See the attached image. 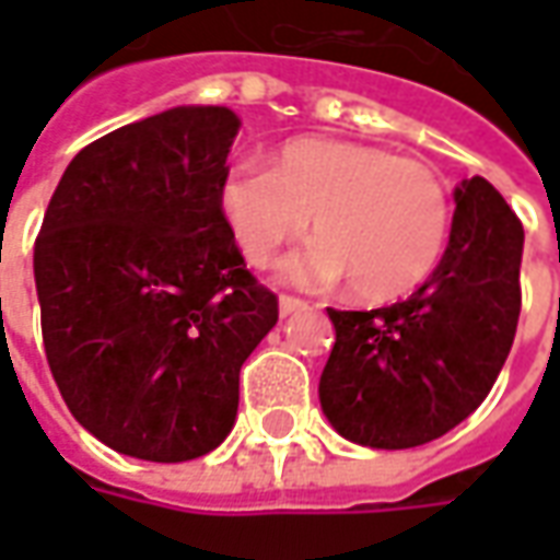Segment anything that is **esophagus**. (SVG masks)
Here are the masks:
<instances>
[{
	"label": "esophagus",
	"instance_id": "obj_1",
	"mask_svg": "<svg viewBox=\"0 0 560 560\" xmlns=\"http://www.w3.org/2000/svg\"><path fill=\"white\" fill-rule=\"evenodd\" d=\"M305 308H308V303H305V300H296V296H279L281 317L296 315V312H305Z\"/></svg>",
	"mask_w": 560,
	"mask_h": 560
}]
</instances>
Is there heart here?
<instances>
[{"label":"heart","instance_id":"b5f03b06","mask_svg":"<svg viewBox=\"0 0 560 560\" xmlns=\"http://www.w3.org/2000/svg\"><path fill=\"white\" fill-rule=\"evenodd\" d=\"M219 203L252 267H267L312 221L320 236L281 264V279L305 288L348 279L372 303L420 288L450 240L441 176L425 161L357 140H288L272 171L252 161L233 167Z\"/></svg>","mask_w":560,"mask_h":560}]
</instances>
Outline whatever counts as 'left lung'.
<instances>
[{
	"label": "left lung",
	"instance_id": "1",
	"mask_svg": "<svg viewBox=\"0 0 560 560\" xmlns=\"http://www.w3.org/2000/svg\"><path fill=\"white\" fill-rule=\"evenodd\" d=\"M450 243L429 279L372 312L327 308L336 345L320 408L353 444H429L480 408L516 336L525 231L482 176L456 191Z\"/></svg>",
	"mask_w": 560,
	"mask_h": 560
}]
</instances>
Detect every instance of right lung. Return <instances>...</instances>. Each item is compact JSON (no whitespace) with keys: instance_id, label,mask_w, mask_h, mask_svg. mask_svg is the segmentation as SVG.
I'll return each mask as SVG.
<instances>
[{"instance_id":"add662e5","label":"right lung","mask_w":560,"mask_h":560,"mask_svg":"<svg viewBox=\"0 0 560 560\" xmlns=\"http://www.w3.org/2000/svg\"><path fill=\"white\" fill-rule=\"evenodd\" d=\"M240 116L183 104L80 149L35 240L47 363L122 456L188 462L231 434L240 369L279 320L219 191Z\"/></svg>"}]
</instances>
